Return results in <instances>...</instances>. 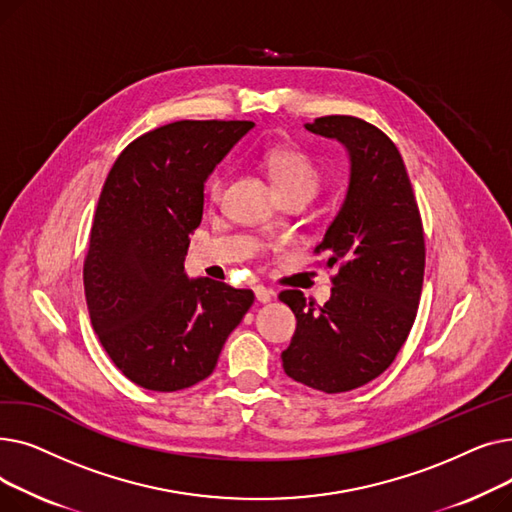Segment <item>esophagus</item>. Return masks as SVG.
Wrapping results in <instances>:
<instances>
[{"label":"esophagus","instance_id":"34e87169","mask_svg":"<svg viewBox=\"0 0 512 512\" xmlns=\"http://www.w3.org/2000/svg\"><path fill=\"white\" fill-rule=\"evenodd\" d=\"M255 297L259 303H270L274 299V292L265 286H255Z\"/></svg>","mask_w":512,"mask_h":512}]
</instances>
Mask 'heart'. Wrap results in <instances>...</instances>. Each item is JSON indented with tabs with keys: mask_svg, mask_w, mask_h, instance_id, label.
I'll return each mask as SVG.
<instances>
[{
	"mask_svg": "<svg viewBox=\"0 0 512 512\" xmlns=\"http://www.w3.org/2000/svg\"><path fill=\"white\" fill-rule=\"evenodd\" d=\"M263 164L270 174L278 193L305 191L313 197L319 188L321 174L315 161L299 147H272L263 155ZM226 188V176H215L209 184V197L218 201Z\"/></svg>",
	"mask_w": 512,
	"mask_h": 512,
	"instance_id": "1",
	"label": "heart"
}]
</instances>
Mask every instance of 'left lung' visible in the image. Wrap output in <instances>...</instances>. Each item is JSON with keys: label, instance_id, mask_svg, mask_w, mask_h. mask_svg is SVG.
<instances>
[{"label": "left lung", "instance_id": "obj_1", "mask_svg": "<svg viewBox=\"0 0 512 512\" xmlns=\"http://www.w3.org/2000/svg\"><path fill=\"white\" fill-rule=\"evenodd\" d=\"M309 132L340 141L351 157L346 199L315 253L338 265L332 299L317 307L301 290L280 292L297 330L282 353L288 378L326 394L384 373L417 315L425 238L413 186L396 145L355 116H324Z\"/></svg>", "mask_w": 512, "mask_h": 512}]
</instances>
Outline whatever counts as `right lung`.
<instances>
[{
  "instance_id": "right-lung-1",
  "label": "right lung",
  "mask_w": 512,
  "mask_h": 512,
  "mask_svg": "<svg viewBox=\"0 0 512 512\" xmlns=\"http://www.w3.org/2000/svg\"><path fill=\"white\" fill-rule=\"evenodd\" d=\"M247 120H178L134 139L105 178L83 280L93 330L130 382L176 392L215 369L253 290L188 280V234L203 215L207 176Z\"/></svg>"
}]
</instances>
